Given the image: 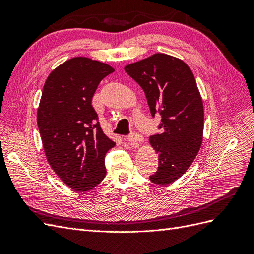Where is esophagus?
<instances>
[{
  "instance_id": "esophagus-1",
  "label": "esophagus",
  "mask_w": 254,
  "mask_h": 254,
  "mask_svg": "<svg viewBox=\"0 0 254 254\" xmlns=\"http://www.w3.org/2000/svg\"><path fill=\"white\" fill-rule=\"evenodd\" d=\"M143 140H144L143 139V135L140 134V133H137V132H133V133H131L130 135H128V141L130 143L134 144V145H137V143L142 142Z\"/></svg>"
}]
</instances>
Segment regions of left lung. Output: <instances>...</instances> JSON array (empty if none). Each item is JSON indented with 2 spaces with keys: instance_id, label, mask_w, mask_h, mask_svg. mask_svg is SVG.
Instances as JSON below:
<instances>
[{
  "instance_id": "1",
  "label": "left lung",
  "mask_w": 254,
  "mask_h": 254,
  "mask_svg": "<svg viewBox=\"0 0 254 254\" xmlns=\"http://www.w3.org/2000/svg\"><path fill=\"white\" fill-rule=\"evenodd\" d=\"M125 71L143 89L152 118H162L160 133L149 137L159 155L149 179L172 183L187 172L202 143L203 105L194 75L182 60L165 54L126 65Z\"/></svg>"
}]
</instances>
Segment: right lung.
<instances>
[{
    "instance_id": "right-lung-1",
    "label": "right lung",
    "mask_w": 254,
    "mask_h": 254,
    "mask_svg": "<svg viewBox=\"0 0 254 254\" xmlns=\"http://www.w3.org/2000/svg\"><path fill=\"white\" fill-rule=\"evenodd\" d=\"M112 72L106 64L75 57L56 67L42 90L37 123L45 156L59 178L76 190L103 181L105 156L115 145L92 107L99 82Z\"/></svg>"
}]
</instances>
